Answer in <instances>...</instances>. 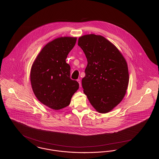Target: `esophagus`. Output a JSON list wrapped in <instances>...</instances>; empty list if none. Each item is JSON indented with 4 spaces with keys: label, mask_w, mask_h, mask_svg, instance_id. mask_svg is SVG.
Instances as JSON below:
<instances>
[{
    "label": "esophagus",
    "mask_w": 159,
    "mask_h": 159,
    "mask_svg": "<svg viewBox=\"0 0 159 159\" xmlns=\"http://www.w3.org/2000/svg\"><path fill=\"white\" fill-rule=\"evenodd\" d=\"M77 81L78 82V83H79V86H80V87H81V80H80V79H77Z\"/></svg>",
    "instance_id": "obj_1"
}]
</instances>
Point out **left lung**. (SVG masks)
I'll return each instance as SVG.
<instances>
[{
	"label": "left lung",
	"mask_w": 159,
	"mask_h": 159,
	"mask_svg": "<svg viewBox=\"0 0 159 159\" xmlns=\"http://www.w3.org/2000/svg\"><path fill=\"white\" fill-rule=\"evenodd\" d=\"M78 45L88 61L83 92L97 111L106 113L123 98L129 83L128 65L117 48L101 36L84 35Z\"/></svg>",
	"instance_id": "1"
}]
</instances>
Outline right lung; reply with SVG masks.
<instances>
[{"label": "right lung", "mask_w": 159, "mask_h": 159, "mask_svg": "<svg viewBox=\"0 0 159 159\" xmlns=\"http://www.w3.org/2000/svg\"><path fill=\"white\" fill-rule=\"evenodd\" d=\"M76 38H57L42 49L31 67L33 92L42 104L60 110L68 106L79 84L70 78V66L66 61Z\"/></svg>", "instance_id": "right-lung-1"}]
</instances>
